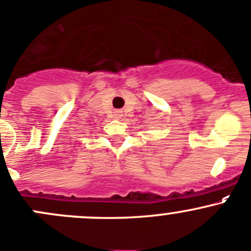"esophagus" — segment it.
Masks as SVG:
<instances>
[{
    "label": "esophagus",
    "instance_id": "obj_1",
    "mask_svg": "<svg viewBox=\"0 0 251 251\" xmlns=\"http://www.w3.org/2000/svg\"><path fill=\"white\" fill-rule=\"evenodd\" d=\"M114 115H115L116 119H120L121 116H123V114H121V111H115V114H114Z\"/></svg>",
    "mask_w": 251,
    "mask_h": 251
}]
</instances>
